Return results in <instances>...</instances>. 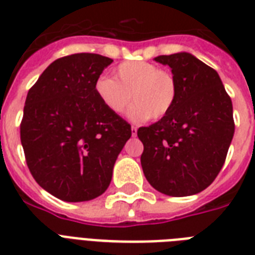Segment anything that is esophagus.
Wrapping results in <instances>:
<instances>
[{"instance_id":"1","label":"esophagus","mask_w":255,"mask_h":255,"mask_svg":"<svg viewBox=\"0 0 255 255\" xmlns=\"http://www.w3.org/2000/svg\"><path fill=\"white\" fill-rule=\"evenodd\" d=\"M131 131H132V136L137 135V128H136V127H132Z\"/></svg>"}]
</instances>
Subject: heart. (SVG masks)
<instances>
[{"mask_svg": "<svg viewBox=\"0 0 255 255\" xmlns=\"http://www.w3.org/2000/svg\"><path fill=\"white\" fill-rule=\"evenodd\" d=\"M116 79L99 77L95 92L112 114H123L135 102L128 116L135 122L159 120L173 106L177 86L173 75L148 62H124L115 70Z\"/></svg>", "mask_w": 255, "mask_h": 255, "instance_id": "b5f03b06", "label": "heart"}]
</instances>
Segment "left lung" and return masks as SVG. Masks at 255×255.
Instances as JSON below:
<instances>
[{
  "label": "left lung",
  "mask_w": 255,
  "mask_h": 255,
  "mask_svg": "<svg viewBox=\"0 0 255 255\" xmlns=\"http://www.w3.org/2000/svg\"><path fill=\"white\" fill-rule=\"evenodd\" d=\"M172 69L177 94L167 115L140 127V161L148 182L161 193L184 197L214 181L234 135L233 104L216 70L189 53L160 55Z\"/></svg>",
  "instance_id": "left-lung-1"
}]
</instances>
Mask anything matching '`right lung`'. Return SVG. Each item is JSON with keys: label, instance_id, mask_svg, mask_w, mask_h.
Segmentation results:
<instances>
[{"label": "right lung", "instance_id": "add662e5", "mask_svg": "<svg viewBox=\"0 0 255 255\" xmlns=\"http://www.w3.org/2000/svg\"><path fill=\"white\" fill-rule=\"evenodd\" d=\"M111 58L81 53L54 61L26 96L21 143L34 180L69 202L103 194L131 126L104 107L95 82Z\"/></svg>", "mask_w": 255, "mask_h": 255}]
</instances>
